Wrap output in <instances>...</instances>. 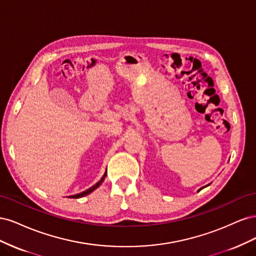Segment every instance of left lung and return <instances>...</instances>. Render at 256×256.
<instances>
[{
  "label": "left lung",
  "instance_id": "left-lung-1",
  "mask_svg": "<svg viewBox=\"0 0 256 256\" xmlns=\"http://www.w3.org/2000/svg\"><path fill=\"white\" fill-rule=\"evenodd\" d=\"M208 184H207V186H208ZM207 186H205V187H207ZM205 187H203V188H205ZM203 188H200V189H203ZM200 190H198V191H200Z\"/></svg>",
  "mask_w": 256,
  "mask_h": 256
}]
</instances>
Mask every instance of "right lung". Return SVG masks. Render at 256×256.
Listing matches in <instances>:
<instances>
[{
	"label": "right lung",
	"mask_w": 256,
	"mask_h": 256,
	"mask_svg": "<svg viewBox=\"0 0 256 256\" xmlns=\"http://www.w3.org/2000/svg\"><path fill=\"white\" fill-rule=\"evenodd\" d=\"M106 171L104 172V176L102 177V180H100L98 182H96L94 186H92L90 188H88V190H85V191H83V192H81V193H78V194H74V196H69L70 198H83V196H88V194H90V193H92V191L94 190H96L100 184H102V182L104 180V178H106Z\"/></svg>",
	"instance_id": "right-lung-1"
}]
</instances>
